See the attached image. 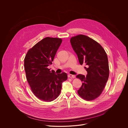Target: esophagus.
<instances>
[{"instance_id": "34e87169", "label": "esophagus", "mask_w": 128, "mask_h": 128, "mask_svg": "<svg viewBox=\"0 0 128 128\" xmlns=\"http://www.w3.org/2000/svg\"><path fill=\"white\" fill-rule=\"evenodd\" d=\"M68 77H69V78H74V77H75V75H72V74H68Z\"/></svg>"}]
</instances>
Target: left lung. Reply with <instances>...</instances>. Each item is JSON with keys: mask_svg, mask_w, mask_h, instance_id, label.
<instances>
[{"mask_svg": "<svg viewBox=\"0 0 128 128\" xmlns=\"http://www.w3.org/2000/svg\"><path fill=\"white\" fill-rule=\"evenodd\" d=\"M73 50L78 56L80 64L85 63L87 74L76 77L82 82L78 93L86 100L98 98L103 91L109 77V65L107 55L102 46L91 38L78 35L70 39Z\"/></svg>", "mask_w": 128, "mask_h": 128, "instance_id": "left-lung-1", "label": "left lung"}]
</instances>
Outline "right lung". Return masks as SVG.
Here are the masks:
<instances>
[{
    "label": "right lung",
    "instance_id": "right-lung-1",
    "mask_svg": "<svg viewBox=\"0 0 128 128\" xmlns=\"http://www.w3.org/2000/svg\"><path fill=\"white\" fill-rule=\"evenodd\" d=\"M62 41L60 38L46 37L29 50L25 58L27 80L34 94L44 101L51 102L58 98L62 82L68 78L66 73L56 74L48 68Z\"/></svg>",
    "mask_w": 128,
    "mask_h": 128
}]
</instances>
